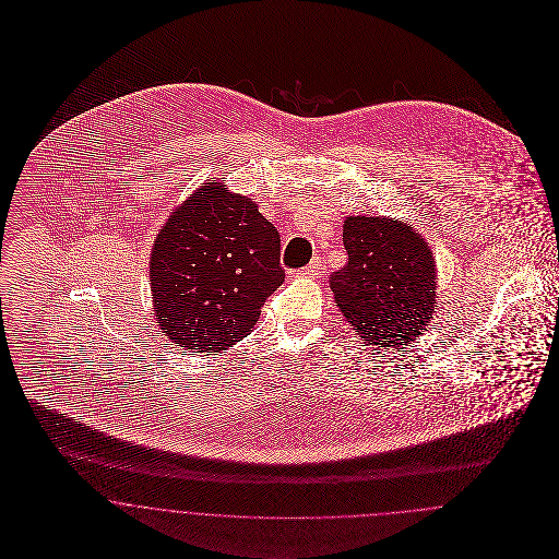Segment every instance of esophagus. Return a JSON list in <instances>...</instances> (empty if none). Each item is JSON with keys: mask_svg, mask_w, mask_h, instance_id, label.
<instances>
[{"mask_svg": "<svg viewBox=\"0 0 559 559\" xmlns=\"http://www.w3.org/2000/svg\"><path fill=\"white\" fill-rule=\"evenodd\" d=\"M295 275L297 277H320L322 275V264H320V260H314V262H310L306 269H301Z\"/></svg>", "mask_w": 559, "mask_h": 559, "instance_id": "1", "label": "esophagus"}]
</instances>
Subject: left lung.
Instances as JSON below:
<instances>
[{"label":"left lung","instance_id":"1","mask_svg":"<svg viewBox=\"0 0 559 559\" xmlns=\"http://www.w3.org/2000/svg\"><path fill=\"white\" fill-rule=\"evenodd\" d=\"M348 262L329 277L342 314L364 344L413 342L437 310V269L426 240L390 217H346Z\"/></svg>","mask_w":559,"mask_h":559}]
</instances>
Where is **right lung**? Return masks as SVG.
<instances>
[{
	"label": "right lung",
	"mask_w": 559,
	"mask_h": 559,
	"mask_svg": "<svg viewBox=\"0 0 559 559\" xmlns=\"http://www.w3.org/2000/svg\"><path fill=\"white\" fill-rule=\"evenodd\" d=\"M282 282L280 233L224 182L191 193L153 242L155 314L189 353H219L249 335Z\"/></svg>",
	"instance_id": "add662e5"
}]
</instances>
